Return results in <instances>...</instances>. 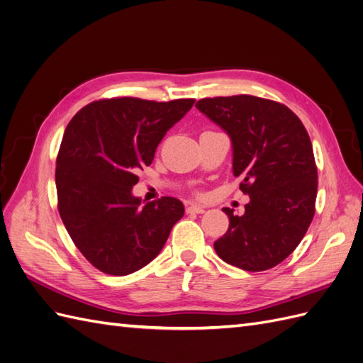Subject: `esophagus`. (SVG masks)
Segmentation results:
<instances>
[{
	"label": "esophagus",
	"instance_id": "34e87169",
	"mask_svg": "<svg viewBox=\"0 0 363 363\" xmlns=\"http://www.w3.org/2000/svg\"><path fill=\"white\" fill-rule=\"evenodd\" d=\"M186 211H188L189 213L191 212H194V213H204V207L203 206H200V204H189L188 206V208H186Z\"/></svg>",
	"mask_w": 363,
	"mask_h": 363
}]
</instances>
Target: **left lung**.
<instances>
[{
  "label": "left lung",
  "mask_w": 363,
  "mask_h": 363,
  "mask_svg": "<svg viewBox=\"0 0 363 363\" xmlns=\"http://www.w3.org/2000/svg\"><path fill=\"white\" fill-rule=\"evenodd\" d=\"M199 111L232 140L233 175L250 196L242 216L224 207L228 230L213 244L224 262L244 271L279 265L309 228L318 172L309 135L292 111L252 95L203 98Z\"/></svg>",
  "instance_id": "1"
}]
</instances>
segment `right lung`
I'll return each mask as SVG.
<instances>
[{
  "label": "right lung",
  "mask_w": 363,
  "mask_h": 363,
  "mask_svg": "<svg viewBox=\"0 0 363 363\" xmlns=\"http://www.w3.org/2000/svg\"><path fill=\"white\" fill-rule=\"evenodd\" d=\"M195 100L112 98L77 113L56 162L59 213L75 247L111 276H127L157 257L184 206L172 196L140 204L131 194L167 131Z\"/></svg>",
  "instance_id": "1"
}]
</instances>
